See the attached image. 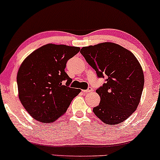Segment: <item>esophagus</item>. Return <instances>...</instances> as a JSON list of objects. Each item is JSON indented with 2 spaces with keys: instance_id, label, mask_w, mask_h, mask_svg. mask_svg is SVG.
Here are the masks:
<instances>
[{
  "instance_id": "esophagus-1",
  "label": "esophagus",
  "mask_w": 160,
  "mask_h": 160,
  "mask_svg": "<svg viewBox=\"0 0 160 160\" xmlns=\"http://www.w3.org/2000/svg\"><path fill=\"white\" fill-rule=\"evenodd\" d=\"M93 91L92 88L89 87L87 90H83V92L84 93H89V92H91V91Z\"/></svg>"
}]
</instances>
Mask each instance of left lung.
<instances>
[{
	"label": "left lung",
	"mask_w": 160,
	"mask_h": 160,
	"mask_svg": "<svg viewBox=\"0 0 160 160\" xmlns=\"http://www.w3.org/2000/svg\"><path fill=\"white\" fill-rule=\"evenodd\" d=\"M80 53L98 77L107 76V82L96 90L100 102L94 113L107 125L122 122L136 110L142 94L144 75L138 59L112 42L83 47Z\"/></svg>",
	"instance_id": "left-lung-1"
}]
</instances>
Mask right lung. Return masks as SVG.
I'll list each match as a JSON object with an SVG mask.
<instances>
[{
  "label": "right lung",
  "instance_id": "1",
  "mask_svg": "<svg viewBox=\"0 0 160 160\" xmlns=\"http://www.w3.org/2000/svg\"><path fill=\"white\" fill-rule=\"evenodd\" d=\"M79 51L78 47L48 44L23 60L17 73L18 94L33 119L53 122L79 94L80 89L69 87L72 79L65 72L67 61Z\"/></svg>",
  "mask_w": 160,
  "mask_h": 160
}]
</instances>
